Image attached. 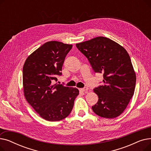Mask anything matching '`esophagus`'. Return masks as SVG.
<instances>
[{"label": "esophagus", "instance_id": "1", "mask_svg": "<svg viewBox=\"0 0 151 151\" xmlns=\"http://www.w3.org/2000/svg\"><path fill=\"white\" fill-rule=\"evenodd\" d=\"M80 90L81 91H83V92H86V91H88V88H86V87H85V88H81V89H80Z\"/></svg>", "mask_w": 151, "mask_h": 151}]
</instances>
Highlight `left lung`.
<instances>
[{
	"label": "left lung",
	"mask_w": 151,
	"mask_h": 151,
	"mask_svg": "<svg viewBox=\"0 0 151 151\" xmlns=\"http://www.w3.org/2000/svg\"><path fill=\"white\" fill-rule=\"evenodd\" d=\"M76 46L88 58L95 72L104 76V84L93 89L99 100L92 106L93 111L108 119L121 115L133 96L136 84V74L127 51L104 37Z\"/></svg>",
	"instance_id": "1"
}]
</instances>
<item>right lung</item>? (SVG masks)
<instances>
[{
    "label": "right lung",
    "mask_w": 151,
    "mask_h": 151,
    "mask_svg": "<svg viewBox=\"0 0 151 151\" xmlns=\"http://www.w3.org/2000/svg\"><path fill=\"white\" fill-rule=\"evenodd\" d=\"M72 45L47 42L26 59L22 68L24 94L27 101L44 119L59 121L72 110L78 96L76 88L52 84L62 75V67Z\"/></svg>",
    "instance_id": "right-lung-1"
}]
</instances>
